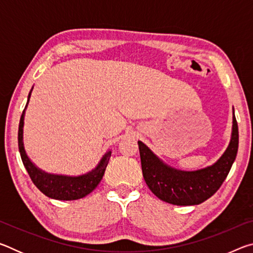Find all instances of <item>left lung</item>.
Instances as JSON below:
<instances>
[{"label": "left lung", "mask_w": 253, "mask_h": 253, "mask_svg": "<svg viewBox=\"0 0 253 253\" xmlns=\"http://www.w3.org/2000/svg\"><path fill=\"white\" fill-rule=\"evenodd\" d=\"M232 134L228 148L213 165L198 170H181L165 164L138 140L145 182L158 199L174 205H196L219 190L228 176L239 147L238 123L233 110Z\"/></svg>", "instance_id": "obj_1"}]
</instances>
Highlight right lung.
Here are the masks:
<instances>
[{
	"mask_svg": "<svg viewBox=\"0 0 253 253\" xmlns=\"http://www.w3.org/2000/svg\"><path fill=\"white\" fill-rule=\"evenodd\" d=\"M31 91L29 92L28 102L25 105V108L22 113V116L20 119L19 124V132H18V142H19V151L21 158H22L23 165L25 169L31 177L32 182L34 183L39 190L48 198L54 200H62V201H72L83 199L85 195L95 190L98 184L100 183L102 176H104L108 161L111 155V151L107 152L98 165L90 172L79 175V176H67V175H58V174H50L44 170L37 168L27 155V152L24 149L23 144V126H24V115L25 109H27L30 97H31Z\"/></svg>",
	"mask_w": 253,
	"mask_h": 253,
	"instance_id": "obj_1",
	"label": "right lung"
}]
</instances>
